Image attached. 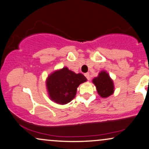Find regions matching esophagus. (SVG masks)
Masks as SVG:
<instances>
[{"instance_id": "esophagus-1", "label": "esophagus", "mask_w": 149, "mask_h": 149, "mask_svg": "<svg viewBox=\"0 0 149 149\" xmlns=\"http://www.w3.org/2000/svg\"><path fill=\"white\" fill-rule=\"evenodd\" d=\"M85 76L86 77V78H87V79H88V80H90V73H85Z\"/></svg>"}]
</instances>
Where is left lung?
<instances>
[{"mask_svg": "<svg viewBox=\"0 0 149 149\" xmlns=\"http://www.w3.org/2000/svg\"><path fill=\"white\" fill-rule=\"evenodd\" d=\"M92 83L96 86L99 95L103 98L111 96L113 93V82L107 71H101L98 76L92 80Z\"/></svg>", "mask_w": 149, "mask_h": 149, "instance_id": "obj_1", "label": "left lung"}]
</instances>
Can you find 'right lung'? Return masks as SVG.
Segmentation results:
<instances>
[{
    "label": "right lung",
    "mask_w": 149,
    "mask_h": 149,
    "mask_svg": "<svg viewBox=\"0 0 149 149\" xmlns=\"http://www.w3.org/2000/svg\"><path fill=\"white\" fill-rule=\"evenodd\" d=\"M86 81L87 78L82 73H76L64 67L47 77L46 86L51 100L59 104H66L76 96L80 84Z\"/></svg>",
    "instance_id": "right-lung-1"
}]
</instances>
